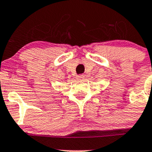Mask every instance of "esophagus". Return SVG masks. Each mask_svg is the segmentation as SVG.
Returning <instances> with one entry per match:
<instances>
[{
    "instance_id": "1",
    "label": "esophagus",
    "mask_w": 152,
    "mask_h": 152,
    "mask_svg": "<svg viewBox=\"0 0 152 152\" xmlns=\"http://www.w3.org/2000/svg\"><path fill=\"white\" fill-rule=\"evenodd\" d=\"M76 79L78 80H83V79H84V76H83V75H77V77H76Z\"/></svg>"
}]
</instances>
